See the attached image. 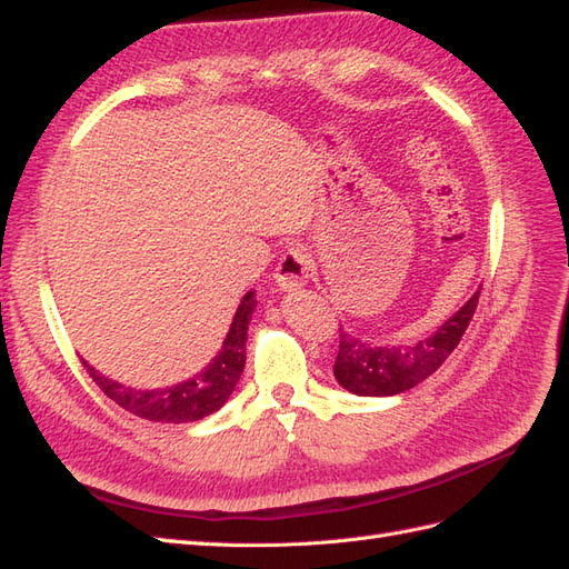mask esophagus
I'll return each instance as SVG.
<instances>
[{
    "label": "esophagus",
    "instance_id": "34e87169",
    "mask_svg": "<svg viewBox=\"0 0 569 569\" xmlns=\"http://www.w3.org/2000/svg\"><path fill=\"white\" fill-rule=\"evenodd\" d=\"M312 273V259L310 254L302 250V247H290L288 252H283V257L276 264V273L273 279L281 288H300L308 276Z\"/></svg>",
    "mask_w": 569,
    "mask_h": 569
}]
</instances>
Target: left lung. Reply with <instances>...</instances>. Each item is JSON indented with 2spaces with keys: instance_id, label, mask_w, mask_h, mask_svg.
I'll use <instances>...</instances> for the list:
<instances>
[{
  "instance_id": "obj_1",
  "label": "left lung",
  "mask_w": 569,
  "mask_h": 569,
  "mask_svg": "<svg viewBox=\"0 0 569 569\" xmlns=\"http://www.w3.org/2000/svg\"><path fill=\"white\" fill-rule=\"evenodd\" d=\"M478 298L480 288L455 317H449L440 329L416 343L375 346L356 339L353 333L339 331L333 377L343 389L358 397H395L413 389L440 368L459 346L473 319Z\"/></svg>"
}]
</instances>
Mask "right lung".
Wrapping results in <instances>:
<instances>
[{"label": "right lung", "mask_w": 569, "mask_h": 569, "mask_svg": "<svg viewBox=\"0 0 569 569\" xmlns=\"http://www.w3.org/2000/svg\"><path fill=\"white\" fill-rule=\"evenodd\" d=\"M254 305L257 300L252 293H247L242 298L236 317H232V325L223 341L221 353L187 382L151 391L132 389L98 375L86 360L83 368L91 375V380L100 387V391L108 395L114 403H120L124 411L134 413L143 420H153V423H194V420L207 418L221 409L232 395V389H236L244 368L247 325H250L252 319Z\"/></svg>", "instance_id": "add662e5"}]
</instances>
